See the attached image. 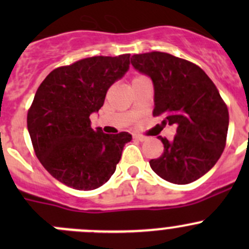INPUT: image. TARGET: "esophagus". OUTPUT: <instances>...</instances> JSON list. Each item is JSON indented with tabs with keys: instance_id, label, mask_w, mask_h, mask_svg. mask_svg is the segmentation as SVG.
<instances>
[{
	"instance_id": "34e87169",
	"label": "esophagus",
	"mask_w": 249,
	"mask_h": 249,
	"mask_svg": "<svg viewBox=\"0 0 249 249\" xmlns=\"http://www.w3.org/2000/svg\"><path fill=\"white\" fill-rule=\"evenodd\" d=\"M134 139L140 141V142H144V141L147 140L144 136H141V135H134Z\"/></svg>"
}]
</instances>
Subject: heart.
Listing matches in <instances>:
<instances>
[{
  "mask_svg": "<svg viewBox=\"0 0 249 249\" xmlns=\"http://www.w3.org/2000/svg\"><path fill=\"white\" fill-rule=\"evenodd\" d=\"M141 78H144V77H141V76H139V77H135L134 79H132V82H134V80H137V79H141Z\"/></svg>",
  "mask_w": 249,
  "mask_h": 249,
  "instance_id": "heart-1",
  "label": "heart"
}]
</instances>
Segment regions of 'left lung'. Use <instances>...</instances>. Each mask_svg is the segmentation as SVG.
I'll return each mask as SVG.
<instances>
[{
	"label": "left lung",
	"instance_id": "obj_1",
	"mask_svg": "<svg viewBox=\"0 0 249 249\" xmlns=\"http://www.w3.org/2000/svg\"><path fill=\"white\" fill-rule=\"evenodd\" d=\"M131 65L152 79L153 115L175 125L176 136H159L164 153L149 161L162 179L188 184L199 179L222 155L229 127V112L210 77L193 62L167 53L136 54Z\"/></svg>",
	"mask_w": 249,
	"mask_h": 249
}]
</instances>
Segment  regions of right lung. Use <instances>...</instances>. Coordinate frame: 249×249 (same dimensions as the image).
I'll list each match as a JSON object with an SVG mask.
<instances>
[{
	"mask_svg": "<svg viewBox=\"0 0 249 249\" xmlns=\"http://www.w3.org/2000/svg\"><path fill=\"white\" fill-rule=\"evenodd\" d=\"M130 54L94 56L50 72L27 113L35 153L54 178L77 190L101 187L115 171L129 132L91 129L110 85L129 71Z\"/></svg>",
	"mask_w": 249,
	"mask_h": 249,
	"instance_id": "obj_1",
	"label": "right lung"
}]
</instances>
